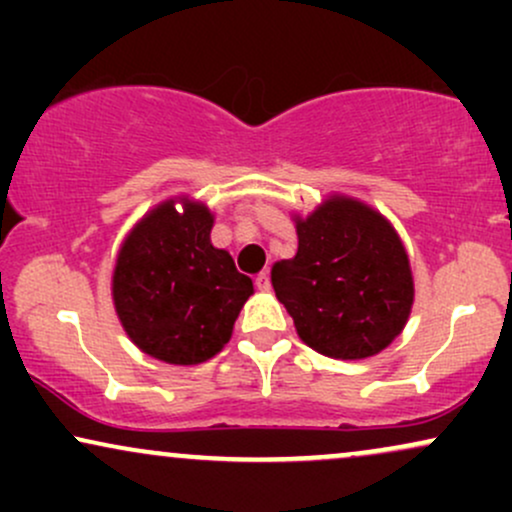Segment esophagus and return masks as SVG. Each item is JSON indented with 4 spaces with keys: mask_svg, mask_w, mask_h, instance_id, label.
I'll use <instances>...</instances> for the list:
<instances>
[{
    "mask_svg": "<svg viewBox=\"0 0 512 512\" xmlns=\"http://www.w3.org/2000/svg\"><path fill=\"white\" fill-rule=\"evenodd\" d=\"M255 286L260 291H269V286H272V281H269V274L267 272H262V274H257L255 276Z\"/></svg>",
    "mask_w": 512,
    "mask_h": 512,
    "instance_id": "esophagus-1",
    "label": "esophagus"
}]
</instances>
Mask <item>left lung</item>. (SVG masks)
Instances as JSON below:
<instances>
[{
	"label": "left lung",
	"instance_id": "left-lung-1",
	"mask_svg": "<svg viewBox=\"0 0 512 512\" xmlns=\"http://www.w3.org/2000/svg\"><path fill=\"white\" fill-rule=\"evenodd\" d=\"M298 252L272 267L276 298L317 354L358 361L380 354L407 325L414 279L390 221L358 199L332 195L296 216Z\"/></svg>",
	"mask_w": 512,
	"mask_h": 512
}]
</instances>
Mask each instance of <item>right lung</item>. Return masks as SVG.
Instances as JSON below:
<instances>
[{"label":"right lung","mask_w":512,"mask_h":512,"mask_svg":"<svg viewBox=\"0 0 512 512\" xmlns=\"http://www.w3.org/2000/svg\"><path fill=\"white\" fill-rule=\"evenodd\" d=\"M180 201L183 211L174 209ZM214 214L187 197L154 207L117 252L115 313L144 354L173 366H197L231 339L252 296L226 250L211 245Z\"/></svg>","instance_id":"obj_1"}]
</instances>
